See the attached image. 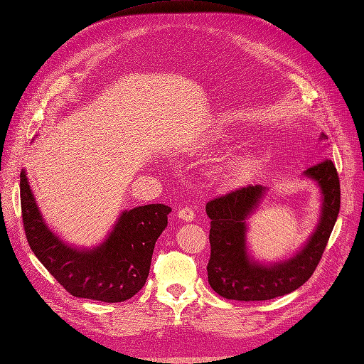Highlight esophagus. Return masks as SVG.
<instances>
[{
  "instance_id": "34e87169",
  "label": "esophagus",
  "mask_w": 364,
  "mask_h": 364,
  "mask_svg": "<svg viewBox=\"0 0 364 364\" xmlns=\"http://www.w3.org/2000/svg\"><path fill=\"white\" fill-rule=\"evenodd\" d=\"M177 217L180 218V220H183V221H193V218H195V213H193V210L192 208H187V207H184V208H181L178 213H177Z\"/></svg>"
}]
</instances>
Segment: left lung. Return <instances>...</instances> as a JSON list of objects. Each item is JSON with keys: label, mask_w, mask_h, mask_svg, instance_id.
Returning <instances> with one entry per match:
<instances>
[{"label": "left lung", "mask_w": 364, "mask_h": 364, "mask_svg": "<svg viewBox=\"0 0 364 364\" xmlns=\"http://www.w3.org/2000/svg\"><path fill=\"white\" fill-rule=\"evenodd\" d=\"M321 139L327 136L321 134ZM302 177L320 188L318 221L304 247L279 262H259L250 255L247 245V221L267 195L266 187H242L207 203L205 211L211 220L208 282L221 297L242 302L269 300L294 291L314 274L339 214L341 186L336 166L330 159L308 168Z\"/></svg>", "instance_id": "obj_1"}]
</instances>
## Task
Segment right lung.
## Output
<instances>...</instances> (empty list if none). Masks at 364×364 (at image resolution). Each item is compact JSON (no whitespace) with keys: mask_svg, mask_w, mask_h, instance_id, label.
Returning <instances> with one entry per match:
<instances>
[{"mask_svg":"<svg viewBox=\"0 0 364 364\" xmlns=\"http://www.w3.org/2000/svg\"><path fill=\"white\" fill-rule=\"evenodd\" d=\"M28 173L21 172V205L26 240L37 259L75 297L124 302L144 287L154 244L171 208L151 203L124 210L105 240L90 248L70 245L46 223Z\"/></svg>","mask_w":364,"mask_h":364,"instance_id":"obj_1","label":"right lung"}]
</instances>
